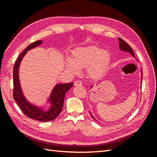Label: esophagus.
<instances>
[{
    "label": "esophagus",
    "instance_id": "1",
    "mask_svg": "<svg viewBox=\"0 0 157 157\" xmlns=\"http://www.w3.org/2000/svg\"><path fill=\"white\" fill-rule=\"evenodd\" d=\"M82 82L79 80L75 81L74 82V86H82Z\"/></svg>",
    "mask_w": 157,
    "mask_h": 157
}]
</instances>
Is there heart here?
Returning a JSON list of instances; mask_svg holds the SVG:
<instances>
[{
	"label": "heart",
	"instance_id": "1",
	"mask_svg": "<svg viewBox=\"0 0 157 157\" xmlns=\"http://www.w3.org/2000/svg\"><path fill=\"white\" fill-rule=\"evenodd\" d=\"M110 54L106 50H100L94 45L76 48L70 60L65 62V68L70 73L75 74L78 70L86 67V71L91 78L101 76L107 69Z\"/></svg>",
	"mask_w": 157,
	"mask_h": 157
}]
</instances>
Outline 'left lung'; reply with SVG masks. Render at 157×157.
Listing matches in <instances>:
<instances>
[{
  "label": "left lung",
  "instance_id": "left-lung-1",
  "mask_svg": "<svg viewBox=\"0 0 157 157\" xmlns=\"http://www.w3.org/2000/svg\"><path fill=\"white\" fill-rule=\"evenodd\" d=\"M119 48L121 51H125V52H129L130 54H131L134 57H135L134 56V51H133L132 48H131V46H130L128 43H127L125 41L123 40V39L119 38ZM142 72V71H141ZM141 81H142V78H141ZM92 86H91V88H92ZM90 114L92 115V117H93V119H94V117L92 116V113H90Z\"/></svg>",
  "mask_w": 157,
  "mask_h": 157
}]
</instances>
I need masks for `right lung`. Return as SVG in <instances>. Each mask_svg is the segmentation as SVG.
I'll return each instance as SVG.
<instances>
[{
	"mask_svg": "<svg viewBox=\"0 0 157 157\" xmlns=\"http://www.w3.org/2000/svg\"><path fill=\"white\" fill-rule=\"evenodd\" d=\"M42 44V40H38L32 43L23 51L17 59L13 67V98L17 103L20 109L29 118L39 121H49L54 120L61 113L66 92L72 87L73 83L69 84H58L52 89L47 102L50 107L45 111L42 107L32 105L29 102L22 92L19 78V68L23 58L26 53L31 49L36 48Z\"/></svg>",
	"mask_w": 157,
	"mask_h": 157,
	"instance_id": "right-lung-1",
	"label": "right lung"
}]
</instances>
